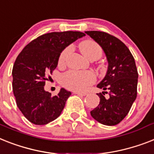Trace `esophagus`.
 Returning <instances> with one entry per match:
<instances>
[{"mask_svg": "<svg viewBox=\"0 0 154 154\" xmlns=\"http://www.w3.org/2000/svg\"><path fill=\"white\" fill-rule=\"evenodd\" d=\"M75 94H77V95H80V96H86L87 95V92H74Z\"/></svg>", "mask_w": 154, "mask_h": 154, "instance_id": "34e87169", "label": "esophagus"}]
</instances>
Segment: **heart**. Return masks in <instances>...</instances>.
<instances>
[{"label":"heart","mask_w":154,"mask_h":154,"mask_svg":"<svg viewBox=\"0 0 154 154\" xmlns=\"http://www.w3.org/2000/svg\"><path fill=\"white\" fill-rule=\"evenodd\" d=\"M80 49L83 54L90 59L92 57L102 55V49L100 45L92 40H85L80 43ZM70 47H66L59 57V63L62 64L70 53ZM96 79L94 73L91 71H69L62 77V84L69 89L81 91L93 83Z\"/></svg>","instance_id":"b5f03b06"}]
</instances>
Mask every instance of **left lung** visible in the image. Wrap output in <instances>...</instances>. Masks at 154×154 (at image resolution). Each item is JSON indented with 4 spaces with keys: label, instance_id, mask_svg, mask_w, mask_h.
<instances>
[{
    "label": "left lung",
    "instance_id": "obj_1",
    "mask_svg": "<svg viewBox=\"0 0 154 154\" xmlns=\"http://www.w3.org/2000/svg\"><path fill=\"white\" fill-rule=\"evenodd\" d=\"M85 33L103 49L108 63L105 77L97 85L103 90L97 93L100 103L90 113L101 124L115 126L127 116L137 97L138 74L134 58L127 46L115 36L98 31ZM105 93H109L107 97Z\"/></svg>",
    "mask_w": 154,
    "mask_h": 154
}]
</instances>
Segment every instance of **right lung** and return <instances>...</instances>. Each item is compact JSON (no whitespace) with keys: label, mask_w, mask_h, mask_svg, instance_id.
I'll use <instances>...</instances> for the list:
<instances>
[{"label":"right lung","mask_w":154,"mask_h":154,"mask_svg":"<svg viewBox=\"0 0 154 154\" xmlns=\"http://www.w3.org/2000/svg\"><path fill=\"white\" fill-rule=\"evenodd\" d=\"M85 35L71 31L44 34L29 42L16 57L12 73V90L17 107L27 120L45 125L61 115L71 92L62 88L52 97L45 91V83L65 48Z\"/></svg>","instance_id":"right-lung-1"}]
</instances>
